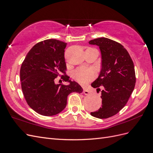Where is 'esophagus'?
Listing matches in <instances>:
<instances>
[{"instance_id":"1","label":"esophagus","mask_w":153,"mask_h":153,"mask_svg":"<svg viewBox=\"0 0 153 153\" xmlns=\"http://www.w3.org/2000/svg\"><path fill=\"white\" fill-rule=\"evenodd\" d=\"M90 92H91V91L89 89H87V88H84V94H85V95L89 94Z\"/></svg>"}]
</instances>
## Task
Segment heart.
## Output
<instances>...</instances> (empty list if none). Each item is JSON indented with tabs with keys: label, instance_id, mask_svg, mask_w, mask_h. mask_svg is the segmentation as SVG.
Masks as SVG:
<instances>
[{
	"label": "heart",
	"instance_id": "heart-1",
	"mask_svg": "<svg viewBox=\"0 0 153 153\" xmlns=\"http://www.w3.org/2000/svg\"><path fill=\"white\" fill-rule=\"evenodd\" d=\"M73 77L77 82L84 84L89 82L94 77V73L93 71L89 68L81 67L76 69L73 72Z\"/></svg>",
	"mask_w": 153,
	"mask_h": 153
}]
</instances>
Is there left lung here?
<instances>
[{"label":"left lung","instance_id":"left-lung-1","mask_svg":"<svg viewBox=\"0 0 153 153\" xmlns=\"http://www.w3.org/2000/svg\"><path fill=\"white\" fill-rule=\"evenodd\" d=\"M90 45L98 46L101 53V69L91 86L101 91L102 105L92 116L106 119L117 114L126 105L136 82L132 59L126 49L116 41L106 38L91 40Z\"/></svg>","mask_w":153,"mask_h":153}]
</instances>
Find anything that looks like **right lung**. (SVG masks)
Returning <instances> with one entry per match:
<instances>
[{
  "label": "right lung",
  "mask_w": 153,
  "mask_h": 153,
  "mask_svg": "<svg viewBox=\"0 0 153 153\" xmlns=\"http://www.w3.org/2000/svg\"><path fill=\"white\" fill-rule=\"evenodd\" d=\"M67 43L50 39L36 44L26 55L20 68L23 94L27 104L35 112L45 116H52L65 108L68 96L83 89L66 75L64 49ZM69 85H56L54 79L60 74Z\"/></svg>",
  "instance_id": "obj_1"
}]
</instances>
